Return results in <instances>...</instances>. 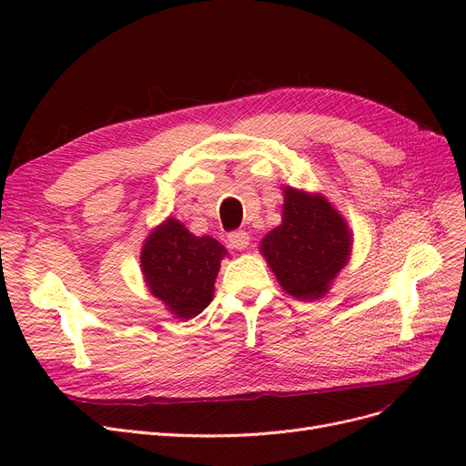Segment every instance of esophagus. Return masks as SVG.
<instances>
[{"label":"esophagus","instance_id":"34e87169","mask_svg":"<svg viewBox=\"0 0 466 466\" xmlns=\"http://www.w3.org/2000/svg\"><path fill=\"white\" fill-rule=\"evenodd\" d=\"M228 241H229V245H231L233 248L245 250V248L248 247V243H250V237H248L247 231H233V233H229Z\"/></svg>","mask_w":466,"mask_h":466}]
</instances>
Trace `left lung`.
Returning <instances> with one entry per match:
<instances>
[{
	"instance_id": "obj_1",
	"label": "left lung",
	"mask_w": 466,
	"mask_h": 466,
	"mask_svg": "<svg viewBox=\"0 0 466 466\" xmlns=\"http://www.w3.org/2000/svg\"><path fill=\"white\" fill-rule=\"evenodd\" d=\"M281 223L260 241L281 289L299 301H317L351 255L348 221L322 194L284 187Z\"/></svg>"
}]
</instances>
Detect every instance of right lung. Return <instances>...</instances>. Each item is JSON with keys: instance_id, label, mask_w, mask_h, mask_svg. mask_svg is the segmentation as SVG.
Masks as SVG:
<instances>
[{"instance_id": "obj_1", "label": "right lung", "mask_w": 466, "mask_h": 466, "mask_svg": "<svg viewBox=\"0 0 466 466\" xmlns=\"http://www.w3.org/2000/svg\"><path fill=\"white\" fill-rule=\"evenodd\" d=\"M225 248L214 237H196L175 218L159 223L144 241L146 286L175 319H194L214 299Z\"/></svg>"}]
</instances>
